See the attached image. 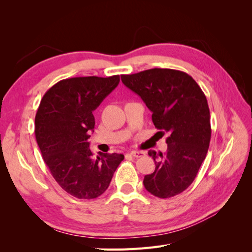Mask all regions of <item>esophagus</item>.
Listing matches in <instances>:
<instances>
[{"label":"esophagus","instance_id":"esophagus-1","mask_svg":"<svg viewBox=\"0 0 252 252\" xmlns=\"http://www.w3.org/2000/svg\"><path fill=\"white\" fill-rule=\"evenodd\" d=\"M130 155H131L133 158H141V157H144V156H145V152L134 150V151H131V152H130Z\"/></svg>","mask_w":252,"mask_h":252}]
</instances>
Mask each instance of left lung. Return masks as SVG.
Wrapping results in <instances>:
<instances>
[{"mask_svg":"<svg viewBox=\"0 0 252 252\" xmlns=\"http://www.w3.org/2000/svg\"><path fill=\"white\" fill-rule=\"evenodd\" d=\"M121 79L146 104L158 132L169 133L165 154L148 151L156 169L145 175V188L161 199L183 192L195 179L209 148L207 98L197 83L180 70L154 68Z\"/></svg>","mask_w":252,"mask_h":252,"instance_id":"obj_1","label":"left lung"}]
</instances>
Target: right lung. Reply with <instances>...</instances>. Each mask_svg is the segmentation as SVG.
<instances>
[{"instance_id":"obj_1","label":"right lung","mask_w":252,"mask_h":252,"mask_svg":"<svg viewBox=\"0 0 252 252\" xmlns=\"http://www.w3.org/2000/svg\"><path fill=\"white\" fill-rule=\"evenodd\" d=\"M120 75L58 82L44 94L34 133L44 162L58 184L78 199H95L108 188L123 155L94 156L89 149L94 111L119 85Z\"/></svg>"}]
</instances>
